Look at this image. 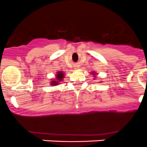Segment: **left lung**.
Listing matches in <instances>:
<instances>
[{"label": "left lung", "mask_w": 147, "mask_h": 147, "mask_svg": "<svg viewBox=\"0 0 147 147\" xmlns=\"http://www.w3.org/2000/svg\"><path fill=\"white\" fill-rule=\"evenodd\" d=\"M93 75H94V74H93ZM94 77H95V76H94Z\"/></svg>", "instance_id": "left-lung-1"}]
</instances>
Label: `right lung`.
I'll return each mask as SVG.
<instances>
[{
	"instance_id": "obj_1",
	"label": "right lung",
	"mask_w": 147,
	"mask_h": 147,
	"mask_svg": "<svg viewBox=\"0 0 147 147\" xmlns=\"http://www.w3.org/2000/svg\"><path fill=\"white\" fill-rule=\"evenodd\" d=\"M57 76V80H56L55 81H52V82H51V85H57L59 82L62 81V79L64 78V74L60 71V72H58L57 74V76Z\"/></svg>"
}]
</instances>
